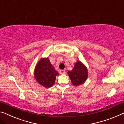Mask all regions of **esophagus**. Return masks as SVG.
I'll return each instance as SVG.
<instances>
[{
  "label": "esophagus",
  "instance_id": "1",
  "mask_svg": "<svg viewBox=\"0 0 124 124\" xmlns=\"http://www.w3.org/2000/svg\"><path fill=\"white\" fill-rule=\"evenodd\" d=\"M64 72H65V71H64V70H60V74H63V73H64Z\"/></svg>",
  "mask_w": 124,
  "mask_h": 124
}]
</instances>
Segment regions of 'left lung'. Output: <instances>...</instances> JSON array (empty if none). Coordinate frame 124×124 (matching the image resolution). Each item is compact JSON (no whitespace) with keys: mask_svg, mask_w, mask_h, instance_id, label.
Returning <instances> with one entry per match:
<instances>
[{"mask_svg":"<svg viewBox=\"0 0 124 124\" xmlns=\"http://www.w3.org/2000/svg\"><path fill=\"white\" fill-rule=\"evenodd\" d=\"M67 73L72 84L75 86L84 84L88 77L87 68L80 61H77L72 70L68 71Z\"/></svg>","mask_w":124,"mask_h":124,"instance_id":"obj_1","label":"left lung"}]
</instances>
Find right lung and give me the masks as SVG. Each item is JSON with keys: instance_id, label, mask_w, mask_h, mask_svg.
I'll return each mask as SVG.
<instances>
[{"instance_id": "right-lung-1", "label": "right lung", "mask_w": 124, "mask_h": 124, "mask_svg": "<svg viewBox=\"0 0 124 124\" xmlns=\"http://www.w3.org/2000/svg\"><path fill=\"white\" fill-rule=\"evenodd\" d=\"M58 72L52 65L48 57L42 58L37 63L34 76L39 84L46 88H49L54 84Z\"/></svg>"}]
</instances>
